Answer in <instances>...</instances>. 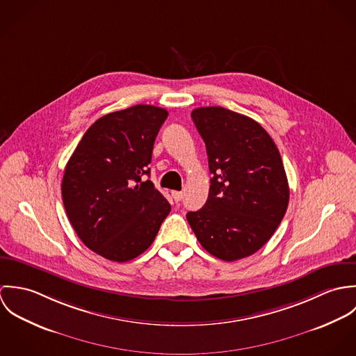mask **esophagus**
<instances>
[{
  "instance_id": "1",
  "label": "esophagus",
  "mask_w": 356,
  "mask_h": 356,
  "mask_svg": "<svg viewBox=\"0 0 356 356\" xmlns=\"http://www.w3.org/2000/svg\"><path fill=\"white\" fill-rule=\"evenodd\" d=\"M171 197L174 199L175 203H179L182 200V197H184V193L178 192V191H174V192H171Z\"/></svg>"
}]
</instances>
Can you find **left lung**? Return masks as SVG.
<instances>
[{
    "instance_id": "1",
    "label": "left lung",
    "mask_w": 356,
    "mask_h": 356,
    "mask_svg": "<svg viewBox=\"0 0 356 356\" xmlns=\"http://www.w3.org/2000/svg\"><path fill=\"white\" fill-rule=\"evenodd\" d=\"M192 119L205 143L212 174L207 203L186 219L204 250L233 261L259 251L281 223L289 186L281 154L254 119L203 106Z\"/></svg>"
}]
</instances>
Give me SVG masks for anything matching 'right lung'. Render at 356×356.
<instances>
[{
	"mask_svg": "<svg viewBox=\"0 0 356 356\" xmlns=\"http://www.w3.org/2000/svg\"><path fill=\"white\" fill-rule=\"evenodd\" d=\"M168 112L138 104L96 120L70 157L61 182L67 216L82 243L112 261L145 252L171 205L149 175L156 136Z\"/></svg>",
	"mask_w": 356,
	"mask_h": 356,
	"instance_id": "obj_1",
	"label": "right lung"
}]
</instances>
